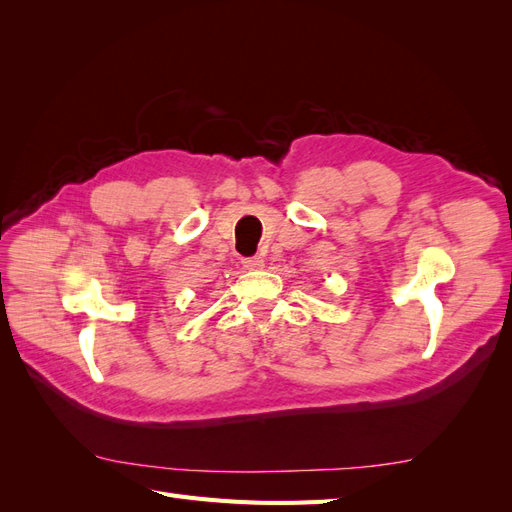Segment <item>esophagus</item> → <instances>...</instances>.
Wrapping results in <instances>:
<instances>
[{"label":"esophagus","instance_id":"34e87169","mask_svg":"<svg viewBox=\"0 0 512 512\" xmlns=\"http://www.w3.org/2000/svg\"><path fill=\"white\" fill-rule=\"evenodd\" d=\"M243 267H245V269H262V267H265V260H262L260 256L243 258Z\"/></svg>","mask_w":512,"mask_h":512}]
</instances>
